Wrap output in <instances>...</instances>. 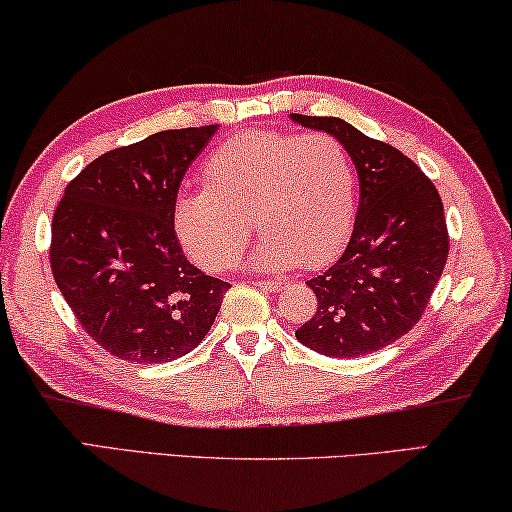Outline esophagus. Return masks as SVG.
<instances>
[{
  "label": "esophagus",
  "mask_w": 512,
  "mask_h": 512,
  "mask_svg": "<svg viewBox=\"0 0 512 512\" xmlns=\"http://www.w3.org/2000/svg\"><path fill=\"white\" fill-rule=\"evenodd\" d=\"M257 287L259 289H264V291H273V294H278V291H282L287 287V280H259L257 282Z\"/></svg>",
  "instance_id": "obj_1"
}]
</instances>
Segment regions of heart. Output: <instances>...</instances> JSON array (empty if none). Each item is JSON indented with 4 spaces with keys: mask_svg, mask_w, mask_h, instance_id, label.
Returning <instances> with one entry per match:
<instances>
[{
    "mask_svg": "<svg viewBox=\"0 0 512 512\" xmlns=\"http://www.w3.org/2000/svg\"><path fill=\"white\" fill-rule=\"evenodd\" d=\"M355 212L358 175L335 136L248 132L209 157L205 189L182 193L173 221L202 269L234 264L255 225L262 239L248 264L280 271L330 259L351 234Z\"/></svg>",
    "mask_w": 512,
    "mask_h": 512,
    "instance_id": "1",
    "label": "heart"
}]
</instances>
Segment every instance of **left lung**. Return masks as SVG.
<instances>
[{
	"instance_id": "left-lung-1",
	"label": "left lung",
	"mask_w": 512,
	"mask_h": 512,
	"mask_svg": "<svg viewBox=\"0 0 512 512\" xmlns=\"http://www.w3.org/2000/svg\"><path fill=\"white\" fill-rule=\"evenodd\" d=\"M289 118L335 136L360 180L351 241L326 273L307 280L319 307L296 339L328 358H360L401 339L431 300L449 255L440 193L415 161L342 118Z\"/></svg>"
}]
</instances>
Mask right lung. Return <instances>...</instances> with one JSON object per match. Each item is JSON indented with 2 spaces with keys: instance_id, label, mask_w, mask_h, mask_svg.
I'll return each instance as SVG.
<instances>
[{
  "instance_id": "add662e5",
  "label": "right lung",
  "mask_w": 512,
  "mask_h": 512,
  "mask_svg": "<svg viewBox=\"0 0 512 512\" xmlns=\"http://www.w3.org/2000/svg\"><path fill=\"white\" fill-rule=\"evenodd\" d=\"M216 129H168L102 154L56 207V287L88 337L120 360L152 364L193 351L230 289L184 257L173 221L182 177Z\"/></svg>"
}]
</instances>
